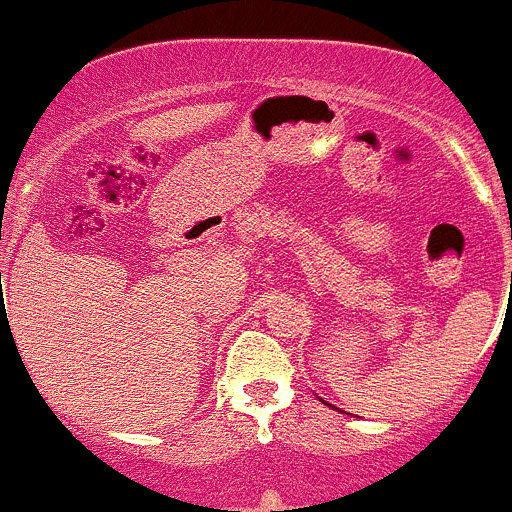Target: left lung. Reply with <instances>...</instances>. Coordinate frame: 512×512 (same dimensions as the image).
Instances as JSON below:
<instances>
[{"instance_id": "obj_1", "label": "left lung", "mask_w": 512, "mask_h": 512, "mask_svg": "<svg viewBox=\"0 0 512 512\" xmlns=\"http://www.w3.org/2000/svg\"><path fill=\"white\" fill-rule=\"evenodd\" d=\"M321 401H323V398H321ZM326 406H331V403H326ZM333 408V406H331Z\"/></svg>"}]
</instances>
